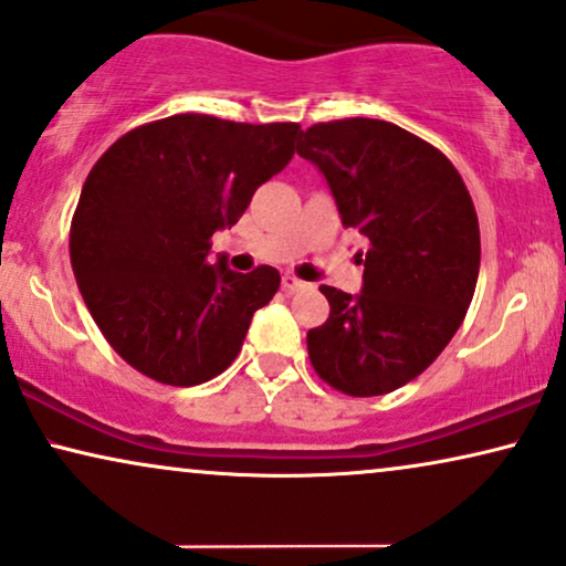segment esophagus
<instances>
[{"label": "esophagus", "instance_id": "1", "mask_svg": "<svg viewBox=\"0 0 566 566\" xmlns=\"http://www.w3.org/2000/svg\"><path fill=\"white\" fill-rule=\"evenodd\" d=\"M281 283H283V289L289 291V293H296V291H304V289H310V283L298 281L296 275H283V277H281Z\"/></svg>", "mask_w": 566, "mask_h": 566}]
</instances>
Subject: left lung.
Returning a JSON list of instances; mask_svg holds the SVG:
<instances>
[{"label": "left lung", "instance_id": "1", "mask_svg": "<svg viewBox=\"0 0 566 566\" xmlns=\"http://www.w3.org/2000/svg\"><path fill=\"white\" fill-rule=\"evenodd\" d=\"M298 137L340 223L366 239L361 291L319 289L329 317L306 333L312 366L354 398L392 392L442 354L471 306L481 268L473 200L458 168L398 124L340 119Z\"/></svg>", "mask_w": 566, "mask_h": 566}]
</instances>
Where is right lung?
I'll use <instances>...</instances> for the list:
<instances>
[{
  "label": "right lung",
  "instance_id": "add662e5",
  "mask_svg": "<svg viewBox=\"0 0 566 566\" xmlns=\"http://www.w3.org/2000/svg\"><path fill=\"white\" fill-rule=\"evenodd\" d=\"M301 127L176 114L116 139L87 174L70 231L80 293L112 348L145 377L202 385L239 356L281 275L237 273L210 237L293 158Z\"/></svg>",
  "mask_w": 566,
  "mask_h": 566
}]
</instances>
